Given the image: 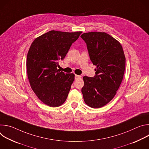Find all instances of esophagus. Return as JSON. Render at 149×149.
I'll return each instance as SVG.
<instances>
[{"instance_id": "1", "label": "esophagus", "mask_w": 149, "mask_h": 149, "mask_svg": "<svg viewBox=\"0 0 149 149\" xmlns=\"http://www.w3.org/2000/svg\"><path fill=\"white\" fill-rule=\"evenodd\" d=\"M80 77H81V76H80V75H75V79H79Z\"/></svg>"}]
</instances>
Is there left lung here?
Here are the masks:
<instances>
[{"label": "left lung", "mask_w": 149, "mask_h": 149, "mask_svg": "<svg viewBox=\"0 0 149 149\" xmlns=\"http://www.w3.org/2000/svg\"><path fill=\"white\" fill-rule=\"evenodd\" d=\"M81 38L87 44L91 62L97 67L94 77H83L81 92L86 104L94 109L100 108L116 94L124 76L125 55L120 42L107 33H84Z\"/></svg>", "instance_id": "8db88e82"}]
</instances>
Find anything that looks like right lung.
Instances as JSON below:
<instances>
[{
    "mask_svg": "<svg viewBox=\"0 0 149 149\" xmlns=\"http://www.w3.org/2000/svg\"><path fill=\"white\" fill-rule=\"evenodd\" d=\"M82 32L51 31L36 38L29 49L26 69L31 87L38 98L50 107L64 102L74 80V74L57 69Z\"/></svg>",
    "mask_w": 149,
    "mask_h": 149,
    "instance_id": "right-lung-1",
    "label": "right lung"
}]
</instances>
